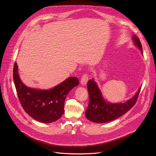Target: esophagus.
I'll return each instance as SVG.
<instances>
[{
    "mask_svg": "<svg viewBox=\"0 0 156 156\" xmlns=\"http://www.w3.org/2000/svg\"><path fill=\"white\" fill-rule=\"evenodd\" d=\"M88 81V76L87 74H84L82 76L81 78V84L83 85H85L86 84L87 82Z\"/></svg>",
    "mask_w": 156,
    "mask_h": 156,
    "instance_id": "1",
    "label": "esophagus"
}]
</instances>
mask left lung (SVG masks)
<instances>
[{"label":"left lung","instance_id":"1","mask_svg":"<svg viewBox=\"0 0 156 156\" xmlns=\"http://www.w3.org/2000/svg\"><path fill=\"white\" fill-rule=\"evenodd\" d=\"M133 39L135 45L143 54L140 39L136 36H133ZM87 87L89 93V105L85 115L89 120L94 123L111 122L124 115L135 105L141 91L140 87L136 94L124 103L111 104L104 100L101 91L93 79L88 81Z\"/></svg>","mask_w":156,"mask_h":156}]
</instances>
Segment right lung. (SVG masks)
<instances>
[{
  "label": "right lung",
  "mask_w": 156,
  "mask_h": 156,
  "mask_svg": "<svg viewBox=\"0 0 156 156\" xmlns=\"http://www.w3.org/2000/svg\"><path fill=\"white\" fill-rule=\"evenodd\" d=\"M13 78L21 106L32 118L42 123L53 122L62 116L66 96L79 84L76 77H69L49 90L28 87L19 77L16 62L14 64Z\"/></svg>",
  "instance_id": "obj_1"
}]
</instances>
